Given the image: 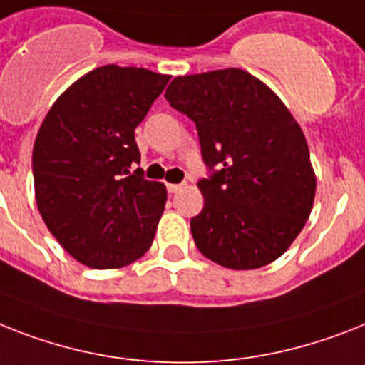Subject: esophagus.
<instances>
[{"mask_svg":"<svg viewBox=\"0 0 365 365\" xmlns=\"http://www.w3.org/2000/svg\"><path fill=\"white\" fill-rule=\"evenodd\" d=\"M165 186H168V192H170V194H175V192H179L182 185H173V182H170V185H165Z\"/></svg>","mask_w":365,"mask_h":365,"instance_id":"obj_1","label":"esophagus"}]
</instances>
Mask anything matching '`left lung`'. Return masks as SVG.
<instances>
[{"label": "left lung", "instance_id": "1", "mask_svg": "<svg viewBox=\"0 0 365 365\" xmlns=\"http://www.w3.org/2000/svg\"><path fill=\"white\" fill-rule=\"evenodd\" d=\"M165 101L195 123L210 175L190 220L201 254L225 269L272 263L309 218L315 173L302 128L278 95L240 68L177 76Z\"/></svg>", "mask_w": 365, "mask_h": 365}]
</instances>
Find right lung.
<instances>
[{
    "label": "right lung",
    "instance_id": "add662e5",
    "mask_svg": "<svg viewBox=\"0 0 365 365\" xmlns=\"http://www.w3.org/2000/svg\"><path fill=\"white\" fill-rule=\"evenodd\" d=\"M171 76L106 65L63 93L33 147L35 197L50 233L91 269H121L150 248L168 192L138 168L134 130Z\"/></svg>",
    "mask_w": 365,
    "mask_h": 365
}]
</instances>
